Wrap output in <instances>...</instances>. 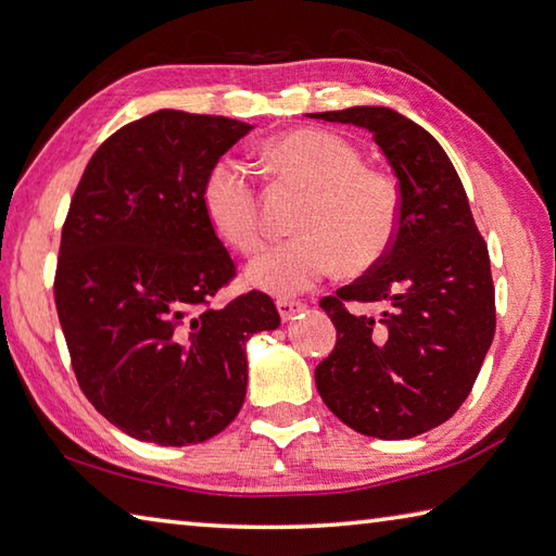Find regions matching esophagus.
<instances>
[{
    "label": "esophagus",
    "instance_id": "1",
    "mask_svg": "<svg viewBox=\"0 0 556 556\" xmlns=\"http://www.w3.org/2000/svg\"><path fill=\"white\" fill-rule=\"evenodd\" d=\"M276 307H278V312H280V319L288 321V319L295 317L298 312L305 309L307 305H305V302H300V300H278Z\"/></svg>",
    "mask_w": 556,
    "mask_h": 556
}]
</instances>
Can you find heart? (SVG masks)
<instances>
[{"instance_id":"obj_1","label":"heart","mask_w":556,"mask_h":556,"mask_svg":"<svg viewBox=\"0 0 556 556\" xmlns=\"http://www.w3.org/2000/svg\"><path fill=\"white\" fill-rule=\"evenodd\" d=\"M286 179L305 186L309 201L298 237L270 244L251 261L247 280L274 295H298L343 266L365 274L390 254L400 232L402 201L394 181L363 166L361 150L327 130H292L261 148ZM203 211L227 244L251 254L261 244L258 188L251 166L235 154L215 160L203 179Z\"/></svg>"}]
</instances>
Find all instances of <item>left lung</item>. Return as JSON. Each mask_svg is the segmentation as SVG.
Masks as SVG:
<instances>
[{
    "label": "left lung",
    "instance_id": "obj_1",
    "mask_svg": "<svg viewBox=\"0 0 556 556\" xmlns=\"http://www.w3.org/2000/svg\"><path fill=\"white\" fill-rule=\"evenodd\" d=\"M309 118L368 128L392 164L402 223L368 274L319 300L337 345L314 370L333 414L363 435L404 441L445 424L475 387L496 331L489 249L445 150L392 109L353 106ZM351 301H382L380 318Z\"/></svg>",
    "mask_w": 556,
    "mask_h": 556
}]
</instances>
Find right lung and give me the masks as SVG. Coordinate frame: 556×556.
Wrapping results in <instances>:
<instances>
[{
	"mask_svg": "<svg viewBox=\"0 0 556 556\" xmlns=\"http://www.w3.org/2000/svg\"><path fill=\"white\" fill-rule=\"evenodd\" d=\"M251 130L223 115L156 111L91 154L62 225L55 307L93 408L144 443L195 445L235 421L244 345L280 314L237 276L203 211L211 164Z\"/></svg>",
	"mask_w": 556,
	"mask_h": 556,
	"instance_id": "obj_1",
	"label": "right lung"
}]
</instances>
